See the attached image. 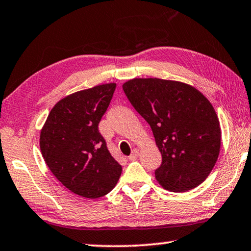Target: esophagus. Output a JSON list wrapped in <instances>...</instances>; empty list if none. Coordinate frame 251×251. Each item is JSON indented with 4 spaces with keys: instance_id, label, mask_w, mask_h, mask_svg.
I'll return each mask as SVG.
<instances>
[{
    "instance_id": "esophagus-1",
    "label": "esophagus",
    "mask_w": 251,
    "mask_h": 251,
    "mask_svg": "<svg viewBox=\"0 0 251 251\" xmlns=\"http://www.w3.org/2000/svg\"><path fill=\"white\" fill-rule=\"evenodd\" d=\"M138 154H140V153H138L136 149L133 150V153L128 156V160L129 161H135V160L138 158Z\"/></svg>"
}]
</instances>
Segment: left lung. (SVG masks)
<instances>
[{
  "instance_id": "8db88e82",
  "label": "left lung",
  "mask_w": 251,
  "mask_h": 251,
  "mask_svg": "<svg viewBox=\"0 0 251 251\" xmlns=\"http://www.w3.org/2000/svg\"><path fill=\"white\" fill-rule=\"evenodd\" d=\"M127 99L151 126L162 162L156 180L175 193L208 177L218 160L221 128L211 102L195 88L161 78H133L123 85Z\"/></svg>"
}]
</instances>
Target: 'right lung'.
I'll return each instance as SVG.
<instances>
[{
	"instance_id": "add662e5",
	"label": "right lung",
	"mask_w": 251,
	"mask_h": 251,
	"mask_svg": "<svg viewBox=\"0 0 251 251\" xmlns=\"http://www.w3.org/2000/svg\"><path fill=\"white\" fill-rule=\"evenodd\" d=\"M115 89V83H108L65 97L50 110L40 132V151L50 170L82 197L107 195L122 175L98 128Z\"/></svg>"
}]
</instances>
